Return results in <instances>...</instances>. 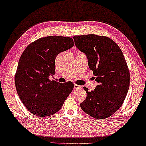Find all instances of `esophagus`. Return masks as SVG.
I'll use <instances>...</instances> for the list:
<instances>
[{"label":"esophagus","mask_w":146,"mask_h":146,"mask_svg":"<svg viewBox=\"0 0 146 146\" xmlns=\"http://www.w3.org/2000/svg\"><path fill=\"white\" fill-rule=\"evenodd\" d=\"M80 86H78V85H77V84H74V88L75 89H78V88H79V87H80Z\"/></svg>","instance_id":"34e87169"}]
</instances>
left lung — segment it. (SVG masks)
<instances>
[{"mask_svg":"<svg viewBox=\"0 0 146 146\" xmlns=\"http://www.w3.org/2000/svg\"><path fill=\"white\" fill-rule=\"evenodd\" d=\"M76 47L84 53L98 85L80 103L82 110L96 119L110 117L123 103L129 87V73L123 52L110 38L95 34L75 36Z\"/></svg>","mask_w":146,"mask_h":146,"instance_id":"8db88e82","label":"left lung"}]
</instances>
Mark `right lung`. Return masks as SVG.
<instances>
[{"label": "right lung", "instance_id": "add662e5", "mask_svg": "<svg viewBox=\"0 0 146 146\" xmlns=\"http://www.w3.org/2000/svg\"><path fill=\"white\" fill-rule=\"evenodd\" d=\"M74 45L72 38L51 36L39 38L25 49L15 75V86L23 104L33 114L44 117L57 112L73 89L71 82L50 80L55 60Z\"/></svg>", "mask_w": 146, "mask_h": 146}]
</instances>
